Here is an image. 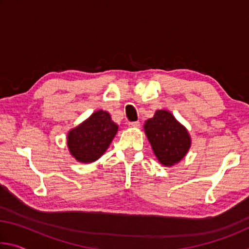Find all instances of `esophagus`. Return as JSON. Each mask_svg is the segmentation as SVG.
Returning <instances> with one entry per match:
<instances>
[{"label":"esophagus","instance_id":"esophagus-1","mask_svg":"<svg viewBox=\"0 0 249 249\" xmlns=\"http://www.w3.org/2000/svg\"><path fill=\"white\" fill-rule=\"evenodd\" d=\"M128 126H129V127H132V128H138L141 126V123H140V122H129Z\"/></svg>","mask_w":249,"mask_h":249}]
</instances>
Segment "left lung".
Returning <instances> with one entry per match:
<instances>
[{
  "instance_id": "obj_1",
  "label": "left lung",
  "mask_w": 249,
  "mask_h": 249,
  "mask_svg": "<svg viewBox=\"0 0 249 249\" xmlns=\"http://www.w3.org/2000/svg\"><path fill=\"white\" fill-rule=\"evenodd\" d=\"M144 129L154 154L163 166L178 163L190 149L191 137L187 128L166 109L156 111L154 117L145 122Z\"/></svg>"
}]
</instances>
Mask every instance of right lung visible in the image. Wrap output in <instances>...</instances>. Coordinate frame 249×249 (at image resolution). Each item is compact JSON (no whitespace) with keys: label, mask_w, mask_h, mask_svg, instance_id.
<instances>
[{"label":"right lung","mask_w":249,"mask_h":249,"mask_svg":"<svg viewBox=\"0 0 249 249\" xmlns=\"http://www.w3.org/2000/svg\"><path fill=\"white\" fill-rule=\"evenodd\" d=\"M119 125L107 111L94 112L89 119L68 133L67 144L70 154L80 162H93L108 148Z\"/></svg>","instance_id":"right-lung-1"}]
</instances>
